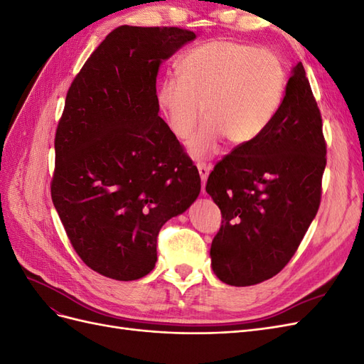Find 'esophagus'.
<instances>
[{"label":"esophagus","mask_w":364,"mask_h":364,"mask_svg":"<svg viewBox=\"0 0 364 364\" xmlns=\"http://www.w3.org/2000/svg\"><path fill=\"white\" fill-rule=\"evenodd\" d=\"M197 170H199L200 179H202V190L205 191V183H206V179L209 176V165H206L205 162H199L197 164Z\"/></svg>","instance_id":"34e87169"}]
</instances>
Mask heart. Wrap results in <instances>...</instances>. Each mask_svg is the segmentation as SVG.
I'll return each instance as SVG.
<instances>
[{"label": "heart", "mask_w": 364, "mask_h": 364, "mask_svg": "<svg viewBox=\"0 0 364 364\" xmlns=\"http://www.w3.org/2000/svg\"><path fill=\"white\" fill-rule=\"evenodd\" d=\"M178 77L159 83L156 100L179 139L193 134L202 115L206 119L186 144L194 159L211 155L223 138L232 146L257 139L277 115L285 90L278 56L234 41L193 48L178 63Z\"/></svg>", "instance_id": "b5f03b06"}]
</instances>
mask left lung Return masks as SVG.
Returning <instances> with one entry per match:
<instances>
[{"instance_id": "1", "label": "left lung", "mask_w": 364, "mask_h": 364, "mask_svg": "<svg viewBox=\"0 0 364 364\" xmlns=\"http://www.w3.org/2000/svg\"><path fill=\"white\" fill-rule=\"evenodd\" d=\"M325 165L322 117L299 62L269 127L208 178L223 217L209 252L220 281L247 287L285 267L317 214Z\"/></svg>"}]
</instances>
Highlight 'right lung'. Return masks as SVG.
<instances>
[{"label":"right lung","instance_id":"1","mask_svg":"<svg viewBox=\"0 0 364 364\" xmlns=\"http://www.w3.org/2000/svg\"><path fill=\"white\" fill-rule=\"evenodd\" d=\"M194 39L178 27L121 26L70 86L51 199L77 255L106 278L149 274L162 225L199 197V171L156 100L161 63Z\"/></svg>","mask_w":364,"mask_h":364}]
</instances>
